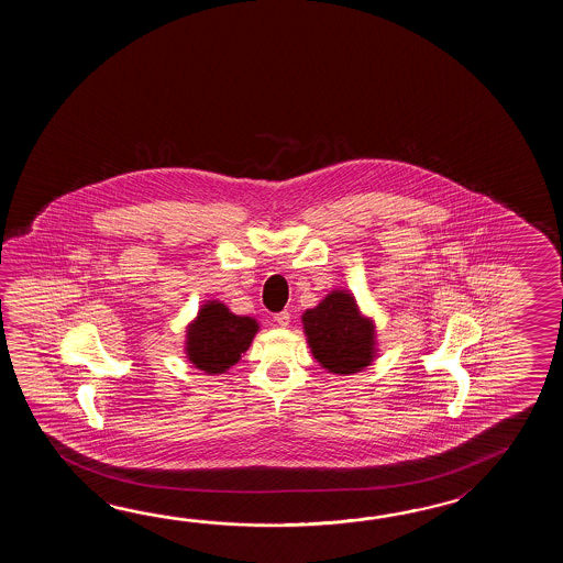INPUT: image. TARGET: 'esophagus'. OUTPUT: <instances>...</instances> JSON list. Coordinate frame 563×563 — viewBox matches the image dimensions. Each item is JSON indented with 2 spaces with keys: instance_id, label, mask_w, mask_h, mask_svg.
Here are the masks:
<instances>
[{
  "instance_id": "34e87169",
  "label": "esophagus",
  "mask_w": 563,
  "mask_h": 563,
  "mask_svg": "<svg viewBox=\"0 0 563 563\" xmlns=\"http://www.w3.org/2000/svg\"><path fill=\"white\" fill-rule=\"evenodd\" d=\"M274 320H276V322L279 323L282 328H286V325H289V320H291V316H289V311L287 310L279 311V313H276V316H274Z\"/></svg>"
}]
</instances>
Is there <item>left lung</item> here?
Instances as JSON below:
<instances>
[{
  "label": "left lung",
  "mask_w": 563,
  "mask_h": 563,
  "mask_svg": "<svg viewBox=\"0 0 563 563\" xmlns=\"http://www.w3.org/2000/svg\"><path fill=\"white\" fill-rule=\"evenodd\" d=\"M313 358L332 374H354L376 356V330L350 291L334 289L301 316Z\"/></svg>",
  "instance_id": "8db88e82"
}]
</instances>
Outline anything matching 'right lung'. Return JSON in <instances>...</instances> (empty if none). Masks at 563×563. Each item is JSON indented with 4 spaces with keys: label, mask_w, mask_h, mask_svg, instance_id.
<instances>
[{
    "label": "right lung",
    "mask_w": 563,
    "mask_h": 563,
    "mask_svg": "<svg viewBox=\"0 0 563 563\" xmlns=\"http://www.w3.org/2000/svg\"><path fill=\"white\" fill-rule=\"evenodd\" d=\"M257 330L260 323L250 316H235L217 299L207 301L187 325V358L207 374H223L252 346Z\"/></svg>",
    "instance_id": "add662e5"
}]
</instances>
